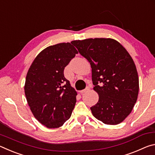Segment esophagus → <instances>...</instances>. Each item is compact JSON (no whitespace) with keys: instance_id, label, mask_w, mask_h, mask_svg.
I'll list each match as a JSON object with an SVG mask.
<instances>
[{"instance_id":"34e87169","label":"esophagus","mask_w":155,"mask_h":155,"mask_svg":"<svg viewBox=\"0 0 155 155\" xmlns=\"http://www.w3.org/2000/svg\"><path fill=\"white\" fill-rule=\"evenodd\" d=\"M90 87H89V86H87V87H86V88L85 89V90L80 91V94H83L84 92H85V91H88V90H90Z\"/></svg>"}]
</instances>
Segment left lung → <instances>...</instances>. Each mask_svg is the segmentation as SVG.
Returning a JSON list of instances; mask_svg holds the SVG:
<instances>
[{
	"instance_id": "1",
	"label": "left lung",
	"mask_w": 155,
	"mask_h": 155,
	"mask_svg": "<svg viewBox=\"0 0 155 155\" xmlns=\"http://www.w3.org/2000/svg\"><path fill=\"white\" fill-rule=\"evenodd\" d=\"M72 44L91 68L94 90L99 99L90 107L104 124L115 125L132 111L139 93V77L134 61L122 44L111 38H89Z\"/></svg>"
}]
</instances>
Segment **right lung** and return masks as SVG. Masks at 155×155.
I'll list each match as a JSON object with an SVG mask.
<instances>
[{"label":"right lung","mask_w":155,"mask_h":155,"mask_svg":"<svg viewBox=\"0 0 155 155\" xmlns=\"http://www.w3.org/2000/svg\"><path fill=\"white\" fill-rule=\"evenodd\" d=\"M78 53L73 44L47 47L28 70L25 93L34 117L48 128L63 126L74 108L77 91L65 78L64 70Z\"/></svg>","instance_id":"add662e5"}]
</instances>
